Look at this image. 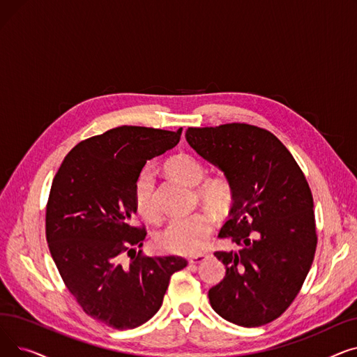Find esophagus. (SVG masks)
I'll return each instance as SVG.
<instances>
[{
	"mask_svg": "<svg viewBox=\"0 0 357 357\" xmlns=\"http://www.w3.org/2000/svg\"><path fill=\"white\" fill-rule=\"evenodd\" d=\"M210 257V255H198V256H194V257H190L188 259V261H190V265H199L201 261H204L205 259H208Z\"/></svg>",
	"mask_w": 357,
	"mask_h": 357,
	"instance_id": "obj_1",
	"label": "esophagus"
}]
</instances>
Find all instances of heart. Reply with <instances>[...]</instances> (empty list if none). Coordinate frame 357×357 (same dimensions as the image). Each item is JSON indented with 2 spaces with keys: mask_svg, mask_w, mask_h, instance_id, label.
<instances>
[{
  "mask_svg": "<svg viewBox=\"0 0 357 357\" xmlns=\"http://www.w3.org/2000/svg\"><path fill=\"white\" fill-rule=\"evenodd\" d=\"M166 172L175 179L197 186L195 194L205 207L215 214H226L234 202V186L231 181L217 175L207 177V167L197 158L181 153L166 163ZM135 207L139 215L147 221L159 220V208L155 201V175L150 169L139 174L133 188ZM214 220L211 214L199 211L185 218H175L167 222L156 237V246L166 253L192 256L199 253L213 233Z\"/></svg>",
  "mask_w": 357,
  "mask_h": 357,
  "instance_id": "1",
  "label": "heart"
}]
</instances>
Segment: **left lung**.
<instances>
[{"label": "left lung", "mask_w": 357, "mask_h": 357, "mask_svg": "<svg viewBox=\"0 0 357 357\" xmlns=\"http://www.w3.org/2000/svg\"><path fill=\"white\" fill-rule=\"evenodd\" d=\"M186 142L234 186L230 218L220 230L240 250L215 252L226 276L208 291L213 310L241 327L282 315L312 265L317 231L310 185L271 131L246 123L188 127Z\"/></svg>", "instance_id": "obj_1"}]
</instances>
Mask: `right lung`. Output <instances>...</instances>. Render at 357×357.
<instances>
[{
    "label": "right lung",
    "instance_id": "add662e5",
    "mask_svg": "<svg viewBox=\"0 0 357 357\" xmlns=\"http://www.w3.org/2000/svg\"><path fill=\"white\" fill-rule=\"evenodd\" d=\"M181 135L182 128H111L75 146L52 182L46 240L54 265L84 312L116 330L150 320L171 276L188 265L183 257L137 252L146 229L133 226L139 174Z\"/></svg>",
    "mask_w": 357,
    "mask_h": 357
}]
</instances>
